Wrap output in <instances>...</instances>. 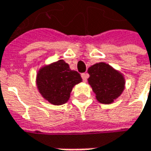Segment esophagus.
Listing matches in <instances>:
<instances>
[{
  "label": "esophagus",
  "instance_id": "esophagus-1",
  "mask_svg": "<svg viewBox=\"0 0 151 151\" xmlns=\"http://www.w3.org/2000/svg\"><path fill=\"white\" fill-rule=\"evenodd\" d=\"M88 73H82L81 74V77H82V79L84 80V81H86V79H87V78H88Z\"/></svg>",
  "mask_w": 151,
  "mask_h": 151
}]
</instances>
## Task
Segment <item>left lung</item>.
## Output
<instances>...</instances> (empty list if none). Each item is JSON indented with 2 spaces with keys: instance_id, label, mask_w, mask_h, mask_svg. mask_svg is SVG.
Returning <instances> with one entry per match:
<instances>
[{
  "instance_id": "obj_1",
  "label": "left lung",
  "mask_w": 151,
  "mask_h": 151,
  "mask_svg": "<svg viewBox=\"0 0 151 151\" xmlns=\"http://www.w3.org/2000/svg\"><path fill=\"white\" fill-rule=\"evenodd\" d=\"M88 84L101 104L113 103L125 89V78L118 70L105 62L96 63L87 70Z\"/></svg>"
}]
</instances>
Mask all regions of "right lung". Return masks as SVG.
<instances>
[{"label": "right lung", "mask_w": 151, "mask_h": 151, "mask_svg": "<svg viewBox=\"0 0 151 151\" xmlns=\"http://www.w3.org/2000/svg\"><path fill=\"white\" fill-rule=\"evenodd\" d=\"M80 82V74L71 70L69 65L63 59L42 66L36 77L39 93L45 101L55 106L66 103L73 88Z\"/></svg>", "instance_id": "obj_1"}]
</instances>
